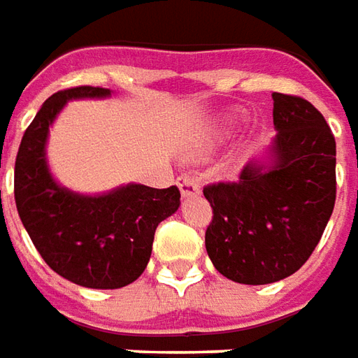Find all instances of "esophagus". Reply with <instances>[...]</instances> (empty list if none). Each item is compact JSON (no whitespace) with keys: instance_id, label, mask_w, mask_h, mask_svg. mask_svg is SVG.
<instances>
[{"instance_id":"1","label":"esophagus","mask_w":358,"mask_h":358,"mask_svg":"<svg viewBox=\"0 0 358 358\" xmlns=\"http://www.w3.org/2000/svg\"><path fill=\"white\" fill-rule=\"evenodd\" d=\"M178 188L182 192L184 198H189V196H198L199 194V182L194 176L189 174H182L178 178Z\"/></svg>"}]
</instances>
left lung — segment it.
<instances>
[{
    "label": "left lung",
    "instance_id": "8db88e82",
    "mask_svg": "<svg viewBox=\"0 0 358 358\" xmlns=\"http://www.w3.org/2000/svg\"><path fill=\"white\" fill-rule=\"evenodd\" d=\"M274 166L247 164L233 182L203 188L213 217L206 249L239 284H271L300 271L331 217L337 194L335 137L308 99L272 94Z\"/></svg>",
    "mask_w": 358,
    "mask_h": 358
}]
</instances>
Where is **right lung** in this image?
I'll return each mask as SVG.
<instances>
[{"label":"right lung","mask_w":358,"mask_h":358,"mask_svg":"<svg viewBox=\"0 0 358 358\" xmlns=\"http://www.w3.org/2000/svg\"><path fill=\"white\" fill-rule=\"evenodd\" d=\"M109 90L76 86L46 99L27 127L15 159V203L36 250L62 278L99 290L123 288L147 268L155 231L180 206V189L129 184L87 198L60 188L48 174V125L74 97H103Z\"/></svg>","instance_id":"add662e5"}]
</instances>
